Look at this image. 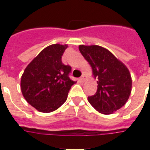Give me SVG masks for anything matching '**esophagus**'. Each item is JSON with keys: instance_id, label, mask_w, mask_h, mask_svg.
<instances>
[{"instance_id": "1", "label": "esophagus", "mask_w": 150, "mask_h": 150, "mask_svg": "<svg viewBox=\"0 0 150 150\" xmlns=\"http://www.w3.org/2000/svg\"><path fill=\"white\" fill-rule=\"evenodd\" d=\"M79 81L81 82V83H83V82H84V80H85L84 76H82V77H80V78H79Z\"/></svg>"}]
</instances>
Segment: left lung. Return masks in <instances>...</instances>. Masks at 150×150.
<instances>
[{"instance_id": "8db88e82", "label": "left lung", "mask_w": 150, "mask_h": 150, "mask_svg": "<svg viewBox=\"0 0 150 150\" xmlns=\"http://www.w3.org/2000/svg\"><path fill=\"white\" fill-rule=\"evenodd\" d=\"M79 49L97 79V91L88 96L89 103L103 114L120 109L126 104L132 90V79L126 66L102 46L80 45Z\"/></svg>"}]
</instances>
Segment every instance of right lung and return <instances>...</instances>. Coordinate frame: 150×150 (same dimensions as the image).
<instances>
[{"label": "right lung", "instance_id": "right-lung-1", "mask_svg": "<svg viewBox=\"0 0 150 150\" xmlns=\"http://www.w3.org/2000/svg\"><path fill=\"white\" fill-rule=\"evenodd\" d=\"M67 45L53 44L43 49L25 69L21 79L23 96L41 112H51L65 103L75 82L69 78L71 67L62 62Z\"/></svg>", "mask_w": 150, "mask_h": 150}]
</instances>
